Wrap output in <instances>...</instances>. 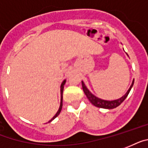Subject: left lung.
I'll list each match as a JSON object with an SVG mask.
<instances>
[{
	"instance_id": "obj_1",
	"label": "left lung",
	"mask_w": 148,
	"mask_h": 148,
	"mask_svg": "<svg viewBox=\"0 0 148 148\" xmlns=\"http://www.w3.org/2000/svg\"><path fill=\"white\" fill-rule=\"evenodd\" d=\"M134 84V80L132 83V85L130 86V89H128V91L126 92V93L123 96H122L121 98L118 99H116V100H113V101H107V100H103V99H99V98L96 97L95 95H94L93 94H92L90 92L89 89H87V87L86 86L85 84H84V81H82V87H83V90H84L85 95H86L87 99H89V101L93 105H95V107L97 108H106V109H113L115 108L116 107H118L119 105L123 102V101L126 99V97L129 95L130 90H131L132 87Z\"/></svg>"
}]
</instances>
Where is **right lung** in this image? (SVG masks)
I'll list each match as a JSON object with an SVG mask.
<instances>
[{
    "mask_svg": "<svg viewBox=\"0 0 148 148\" xmlns=\"http://www.w3.org/2000/svg\"><path fill=\"white\" fill-rule=\"evenodd\" d=\"M65 82H66V80H64V81H63L62 83V84H61V102H60V106H59V110L57 111V113H56V114L55 116H53V118H52L50 120H49V123L51 122L52 120H54V119H55L56 117V116H59V114H60L61 110H62V98H63L62 97V93H63V89H64V84H65Z\"/></svg>",
    "mask_w": 148,
    "mask_h": 148,
    "instance_id": "1",
    "label": "right lung"
}]
</instances>
